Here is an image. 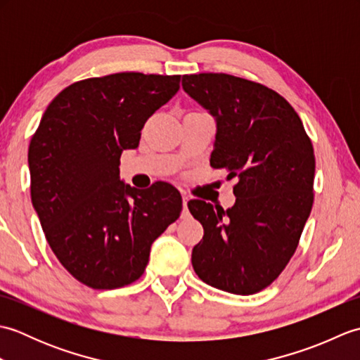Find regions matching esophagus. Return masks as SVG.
Segmentation results:
<instances>
[{
	"label": "esophagus",
	"mask_w": 360,
	"mask_h": 360,
	"mask_svg": "<svg viewBox=\"0 0 360 360\" xmlns=\"http://www.w3.org/2000/svg\"><path fill=\"white\" fill-rule=\"evenodd\" d=\"M187 202H188V196L184 193L182 195V205H184V210L187 209Z\"/></svg>",
	"instance_id": "34e87169"
}]
</instances>
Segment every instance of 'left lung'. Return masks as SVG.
<instances>
[{"label": "left lung", "instance_id": "left-lung-1", "mask_svg": "<svg viewBox=\"0 0 360 360\" xmlns=\"http://www.w3.org/2000/svg\"><path fill=\"white\" fill-rule=\"evenodd\" d=\"M182 88L217 119L210 165L238 179L232 209L188 201L204 227L193 269L213 288L259 292L278 278L300 241L314 202V148L290 103L262 83L204 72L184 75Z\"/></svg>", "mask_w": 360, "mask_h": 360}]
</instances>
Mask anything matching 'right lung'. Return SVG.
I'll return each mask as SVG.
<instances>
[{"label": "right lung", "instance_id": "add662e5", "mask_svg": "<svg viewBox=\"0 0 360 360\" xmlns=\"http://www.w3.org/2000/svg\"><path fill=\"white\" fill-rule=\"evenodd\" d=\"M181 75L117 72L75 82L46 108L29 145L30 198L65 269L93 289L131 285L153 241L179 218L167 182L147 190L119 178L122 150L136 148Z\"/></svg>", "mask_w": 360, "mask_h": 360}]
</instances>
